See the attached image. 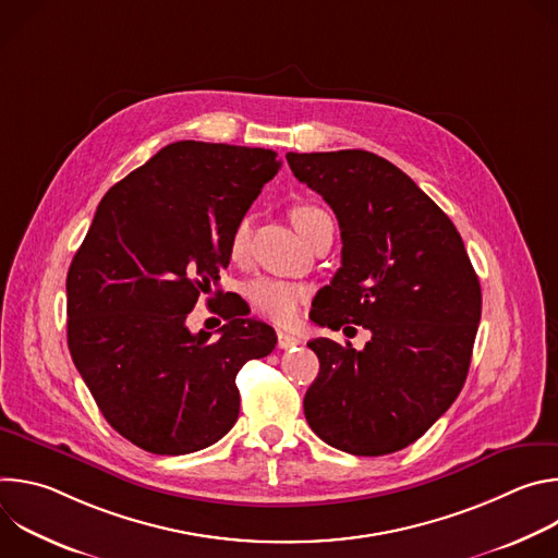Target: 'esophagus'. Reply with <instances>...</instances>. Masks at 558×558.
<instances>
[{
	"label": "esophagus",
	"mask_w": 558,
	"mask_h": 558,
	"mask_svg": "<svg viewBox=\"0 0 558 558\" xmlns=\"http://www.w3.org/2000/svg\"><path fill=\"white\" fill-rule=\"evenodd\" d=\"M300 344V338L287 333V331H278V347L280 349H293Z\"/></svg>",
	"instance_id": "1"
}]
</instances>
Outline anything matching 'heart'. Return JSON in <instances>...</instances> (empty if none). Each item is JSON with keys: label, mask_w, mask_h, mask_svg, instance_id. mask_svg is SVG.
I'll list each match as a JSON object with an SVG mask.
<instances>
[{"label": "heart", "mask_w": 558, "mask_h": 558, "mask_svg": "<svg viewBox=\"0 0 558 558\" xmlns=\"http://www.w3.org/2000/svg\"><path fill=\"white\" fill-rule=\"evenodd\" d=\"M325 216H329L325 209L308 203L295 205L291 209V220L302 235H306L311 227ZM247 238H250V218H241L235 222L231 231V241H229V252L233 258H241L245 254ZM245 295L252 302V306L265 317H269V320L278 325H291L298 317V311L304 304L308 291L295 282L258 276L245 284Z\"/></svg>", "instance_id": "b5f03b06"}]
</instances>
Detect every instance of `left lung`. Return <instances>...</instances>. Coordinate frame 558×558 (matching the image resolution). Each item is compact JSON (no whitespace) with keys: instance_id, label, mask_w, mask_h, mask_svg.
Segmentation results:
<instances>
[{"instance_id":"obj_1","label":"left lung","mask_w":558,"mask_h":558,"mask_svg":"<svg viewBox=\"0 0 558 558\" xmlns=\"http://www.w3.org/2000/svg\"><path fill=\"white\" fill-rule=\"evenodd\" d=\"M300 183L338 216L342 267L313 323L371 331L362 351L315 338L304 417L329 446L379 457L417 441L457 400L482 320V287L452 220L386 158L289 151Z\"/></svg>"}]
</instances>
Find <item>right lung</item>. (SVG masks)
I'll return each instance as SVG.
<instances>
[{
	"instance_id": "obj_1",
	"label": "right lung",
	"mask_w": 558,
	"mask_h": 558,
	"mask_svg": "<svg viewBox=\"0 0 558 558\" xmlns=\"http://www.w3.org/2000/svg\"><path fill=\"white\" fill-rule=\"evenodd\" d=\"M280 166L263 147L170 143L110 187L72 258V362L108 424L147 452L187 454L225 437L241 411L238 371L276 349V331L254 317L227 311L216 340L185 320Z\"/></svg>"
}]
</instances>
